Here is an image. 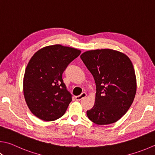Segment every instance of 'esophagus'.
Instances as JSON below:
<instances>
[{"label":"esophagus","instance_id":"esophagus-1","mask_svg":"<svg viewBox=\"0 0 155 155\" xmlns=\"http://www.w3.org/2000/svg\"><path fill=\"white\" fill-rule=\"evenodd\" d=\"M86 96H87V94H86V93H85V92H83L80 95L76 96L75 97V99H76V100H77V101H80V100H81L82 99H83V98H85Z\"/></svg>","mask_w":155,"mask_h":155}]
</instances>
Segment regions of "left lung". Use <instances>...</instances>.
Here are the masks:
<instances>
[{"label": "left lung", "instance_id": "left-lung-1", "mask_svg": "<svg viewBox=\"0 0 155 155\" xmlns=\"http://www.w3.org/2000/svg\"><path fill=\"white\" fill-rule=\"evenodd\" d=\"M81 58L96 85L95 104L87 111V117L97 125L115 123L127 112L136 95V78L130 59L108 49L88 51Z\"/></svg>", "mask_w": 155, "mask_h": 155}]
</instances>
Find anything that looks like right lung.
I'll return each mask as SVG.
<instances>
[{
	"mask_svg": "<svg viewBox=\"0 0 155 155\" xmlns=\"http://www.w3.org/2000/svg\"><path fill=\"white\" fill-rule=\"evenodd\" d=\"M80 54V50L55 45L38 50L30 59L24 77V94L36 117L51 121L65 113L72 95L64 83L62 74Z\"/></svg>",
	"mask_w": 155,
	"mask_h": 155,
	"instance_id": "obj_1",
	"label": "right lung"
}]
</instances>
